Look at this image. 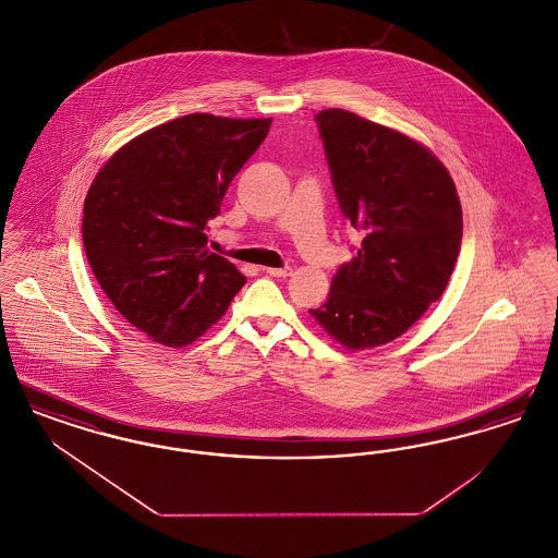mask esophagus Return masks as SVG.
I'll return each instance as SVG.
<instances>
[{
	"mask_svg": "<svg viewBox=\"0 0 558 558\" xmlns=\"http://www.w3.org/2000/svg\"><path fill=\"white\" fill-rule=\"evenodd\" d=\"M264 271L274 278H287L292 274L291 267H264Z\"/></svg>",
	"mask_w": 558,
	"mask_h": 558,
	"instance_id": "34e87169",
	"label": "esophagus"
}]
</instances>
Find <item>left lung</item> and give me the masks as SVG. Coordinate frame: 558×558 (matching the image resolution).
<instances>
[{
	"label": "left lung",
	"instance_id": "left-lung-1",
	"mask_svg": "<svg viewBox=\"0 0 558 558\" xmlns=\"http://www.w3.org/2000/svg\"><path fill=\"white\" fill-rule=\"evenodd\" d=\"M316 123L362 244L310 312L347 349L385 345L446 291L462 242L460 198L444 162L412 137L341 108L322 110Z\"/></svg>",
	"mask_w": 558,
	"mask_h": 558
}]
</instances>
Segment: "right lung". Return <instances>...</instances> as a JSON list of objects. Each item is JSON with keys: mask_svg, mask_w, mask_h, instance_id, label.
I'll return each mask as SVG.
<instances>
[{"mask_svg": "<svg viewBox=\"0 0 558 558\" xmlns=\"http://www.w3.org/2000/svg\"><path fill=\"white\" fill-rule=\"evenodd\" d=\"M271 119L194 112L133 137L83 205L92 271L119 314L153 341L190 345L226 314L246 278L207 251V221L266 140Z\"/></svg>", "mask_w": 558, "mask_h": 558, "instance_id": "obj_1", "label": "right lung"}]
</instances>
